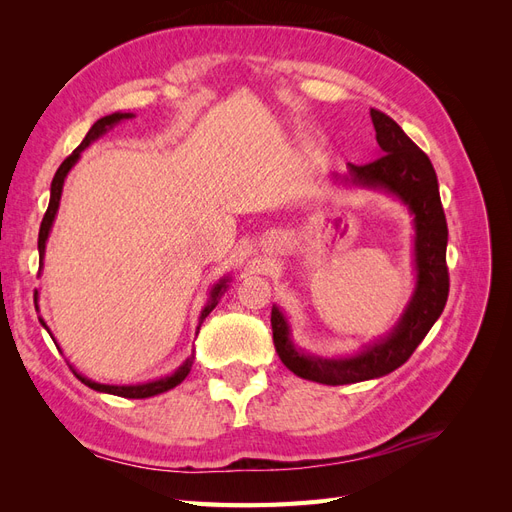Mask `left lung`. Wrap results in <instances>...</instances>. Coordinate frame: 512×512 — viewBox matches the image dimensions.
<instances>
[{
    "instance_id": "1",
    "label": "left lung",
    "mask_w": 512,
    "mask_h": 512,
    "mask_svg": "<svg viewBox=\"0 0 512 512\" xmlns=\"http://www.w3.org/2000/svg\"><path fill=\"white\" fill-rule=\"evenodd\" d=\"M376 128L378 158L363 166L348 164V175H333L352 188L384 192L404 203L414 224L412 297L397 324L384 337L348 356H316L292 342L290 324L277 305L271 309L273 344L282 363L299 378L320 384H354L391 374L404 365L442 314L448 299L446 243L448 228L440 203L438 177L429 158L397 123L376 108L369 111Z\"/></svg>"
}]
</instances>
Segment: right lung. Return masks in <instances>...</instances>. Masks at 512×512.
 <instances>
[{
    "instance_id": "right-lung-1",
    "label": "right lung",
    "mask_w": 512,
    "mask_h": 512,
    "mask_svg": "<svg viewBox=\"0 0 512 512\" xmlns=\"http://www.w3.org/2000/svg\"><path fill=\"white\" fill-rule=\"evenodd\" d=\"M134 113H113V115H106L102 119H98L94 126H91V130L87 132V136L83 138V143L76 147L70 156L61 162V166L57 168V173L53 177V183H51V200H49V209H46L44 218H42V224H40V235H38V252H40V269H42V260H44V252H46V241H49V235H51V228H53V222H55V215H57V209H59V200H61V190H64V181L68 177V173L72 170V166L79 162L81 153L94 143L98 141L100 136H104L108 130H113L117 123L126 121V119H132ZM228 282L230 277L224 275L218 280V284H213V288L209 290V301L207 305L203 307V312H200V318H198V327H196V335H198V329L200 324H203V320L213 312V307L218 305V301L222 299V294L226 292L228 288ZM34 301L38 303V290L34 294ZM36 312H38V305H36ZM40 324L42 327L49 331V327H46V322L40 318ZM51 333V331H49ZM53 337V335H51ZM55 342V339H53ZM192 363H194V352L185 359L173 374L170 376H164V378H158V380H149V382H141V384H102V382H96V380H89L85 378L83 374H79L72 365V371L74 376L79 378L85 386H89V389H94L98 393H108V395H117V397H126V399H145V397H153V395H160V393H166L170 389H175L177 384H181L185 380V376L190 374L192 369Z\"/></svg>"
}]
</instances>
